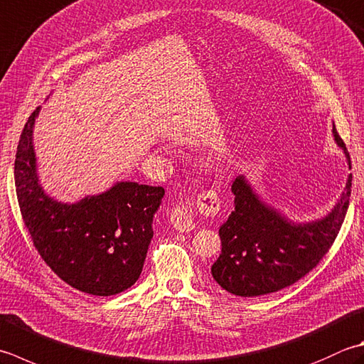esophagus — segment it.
I'll use <instances>...</instances> for the list:
<instances>
[{"label": "esophagus", "instance_id": "34e87169", "mask_svg": "<svg viewBox=\"0 0 364 364\" xmlns=\"http://www.w3.org/2000/svg\"><path fill=\"white\" fill-rule=\"evenodd\" d=\"M198 211L205 215H216L219 211V198L215 191H203L198 194L197 202L186 200V203L176 205L170 215V224H172L178 232H191L196 227L194 218Z\"/></svg>", "mask_w": 364, "mask_h": 364}]
</instances>
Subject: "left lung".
Wrapping results in <instances>:
<instances>
[{"label": "left lung", "mask_w": 364, "mask_h": 364, "mask_svg": "<svg viewBox=\"0 0 364 364\" xmlns=\"http://www.w3.org/2000/svg\"><path fill=\"white\" fill-rule=\"evenodd\" d=\"M333 135L350 156L336 126ZM348 175L343 196L322 219L295 224L263 203L243 175L235 178V210L219 227L223 252L213 263L211 274L220 287L238 296H260L286 289L308 274L325 257L344 223L352 192Z\"/></svg>", "instance_id": "left-lung-1"}]
</instances>
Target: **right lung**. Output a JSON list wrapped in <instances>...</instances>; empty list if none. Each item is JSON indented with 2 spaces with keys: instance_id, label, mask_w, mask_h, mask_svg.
<instances>
[{
  "instance_id": "add662e5",
  "label": "right lung",
  "mask_w": 364,
  "mask_h": 364,
  "mask_svg": "<svg viewBox=\"0 0 364 364\" xmlns=\"http://www.w3.org/2000/svg\"><path fill=\"white\" fill-rule=\"evenodd\" d=\"M38 107L21 131L14 176L21 218L42 260L85 294L110 296L134 286L153 238L164 188L119 181L109 191L63 203L42 189L33 148Z\"/></svg>"
}]
</instances>
